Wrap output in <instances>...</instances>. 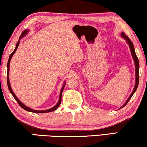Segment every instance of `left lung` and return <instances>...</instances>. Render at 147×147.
<instances>
[{"label": "left lung", "instance_id": "1", "mask_svg": "<svg viewBox=\"0 0 147 147\" xmlns=\"http://www.w3.org/2000/svg\"><path fill=\"white\" fill-rule=\"evenodd\" d=\"M121 36L123 37L126 40H127V42H128V44L129 45V47H130V49H131V52L132 54V56H133V58L134 59V61H135V73H136V82H135V88H134V90L132 92L131 94L130 95L129 98H128V100L126 101V102L125 103V105H123V107H121V108H123L125 106L127 105V104L129 102L130 99L131 98L132 96H133V94L135 93L136 88L138 87V82H139V63H138V57H136V53H135V48H134V45H133V43L132 42V41L131 40V39H130L129 37H128L127 35L125 34V32H122L121 33Z\"/></svg>", "mask_w": 147, "mask_h": 147}]
</instances>
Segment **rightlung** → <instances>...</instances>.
Masks as SVG:
<instances>
[{
  "instance_id": "obj_1",
  "label": "right lung",
  "mask_w": 147,
  "mask_h": 147,
  "mask_svg": "<svg viewBox=\"0 0 147 147\" xmlns=\"http://www.w3.org/2000/svg\"><path fill=\"white\" fill-rule=\"evenodd\" d=\"M28 32V30H24L23 32H22L21 35H20V38H19V40L21 38H22L24 35H25L26 33ZM19 42L20 41L18 40L17 43H16V48L15 49H14L13 52H12L11 55H10L9 56V61H8V63H7V84H8V87H9V89L10 90V92H11V93L12 94V96H13V97L14 98H15V100L17 101V102L18 103V105H20V107H22V109H24V110L26 111H28V112H32V113H49V112H52V111H54L55 110H57V109H58V107H59L60 106V105H61V98H62V92H63V90L64 89V88H65V84H64V85L63 86V88H62V89L61 90V92H60V96H59V102H58V103L57 104V105H55V107H53V108H51L50 109H48V110H45V111H36V110H33V109H30L28 108V107H27L26 106H25L24 104H22V103L20 102V101L18 100L17 97L16 96V95L14 94V93L13 92V91H12V88H11V84H10V82H9V67H10V61H11V58L12 56H13V55L14 54V53L16 52V49H17L18 47V45H19Z\"/></svg>"
}]
</instances>
